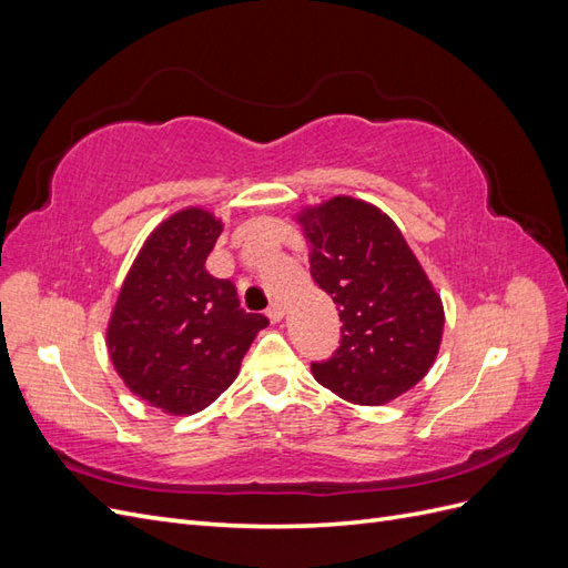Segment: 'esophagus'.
Wrapping results in <instances>:
<instances>
[{
    "label": "esophagus",
    "mask_w": 568,
    "mask_h": 568,
    "mask_svg": "<svg viewBox=\"0 0 568 568\" xmlns=\"http://www.w3.org/2000/svg\"><path fill=\"white\" fill-rule=\"evenodd\" d=\"M284 315H286V311H284L282 303H272V305L267 307V317H270L272 322H282Z\"/></svg>",
    "instance_id": "esophagus-1"
}]
</instances>
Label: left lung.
I'll use <instances>...</instances> for the list:
<instances>
[{
	"label": "left lung",
	"instance_id": "obj_1",
	"mask_svg": "<svg viewBox=\"0 0 568 568\" xmlns=\"http://www.w3.org/2000/svg\"><path fill=\"white\" fill-rule=\"evenodd\" d=\"M294 220L315 284L336 303L341 346L313 363L317 384L355 405H386L434 367L443 301L398 225L374 203L338 194Z\"/></svg>",
	"mask_w": 568,
	"mask_h": 568
}]
</instances>
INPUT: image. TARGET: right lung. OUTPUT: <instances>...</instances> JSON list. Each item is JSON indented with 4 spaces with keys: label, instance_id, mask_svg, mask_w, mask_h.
<instances>
[{
    "label": "right lung",
    "instance_id": "obj_1",
    "mask_svg": "<svg viewBox=\"0 0 568 568\" xmlns=\"http://www.w3.org/2000/svg\"><path fill=\"white\" fill-rule=\"evenodd\" d=\"M225 230L201 205L165 217L146 236L106 324L109 357L123 384L165 415H196L236 379L270 320L239 307L236 286L205 270Z\"/></svg>",
    "mask_w": 568,
    "mask_h": 568
}]
</instances>
